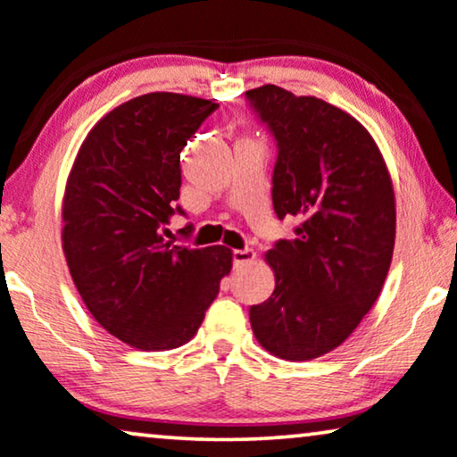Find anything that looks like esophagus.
Instances as JSON below:
<instances>
[{"label":"esophagus","mask_w":457,"mask_h":457,"mask_svg":"<svg viewBox=\"0 0 457 457\" xmlns=\"http://www.w3.org/2000/svg\"><path fill=\"white\" fill-rule=\"evenodd\" d=\"M254 256H256V253L253 248H237L231 253V261H234L236 269H240L244 265H248V262H253Z\"/></svg>","instance_id":"esophagus-1"}]
</instances>
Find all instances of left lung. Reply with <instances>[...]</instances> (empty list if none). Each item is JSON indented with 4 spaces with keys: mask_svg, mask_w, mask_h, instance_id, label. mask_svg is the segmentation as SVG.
I'll list each match as a JSON object with an SVG mask.
<instances>
[{
    "mask_svg": "<svg viewBox=\"0 0 457 457\" xmlns=\"http://www.w3.org/2000/svg\"><path fill=\"white\" fill-rule=\"evenodd\" d=\"M246 101L278 143L273 209L294 240L267 253L275 290L250 306L259 344L284 360L342 345L381 294L395 242V201L378 146L350 113L275 85Z\"/></svg>",
    "mask_w": 457,
    "mask_h": 457,
    "instance_id": "1",
    "label": "left lung"
}]
</instances>
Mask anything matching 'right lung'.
<instances>
[{"label":"right lung","mask_w":457,"mask_h":457,"mask_svg":"<svg viewBox=\"0 0 457 457\" xmlns=\"http://www.w3.org/2000/svg\"><path fill=\"white\" fill-rule=\"evenodd\" d=\"M213 101L178 93L130 99L82 143L63 195V253L80 298L112 336L138 350L195 337L231 269L226 246L163 240L182 186L179 153ZM190 229V226H186Z\"/></svg>","instance_id":"add662e5"}]
</instances>
